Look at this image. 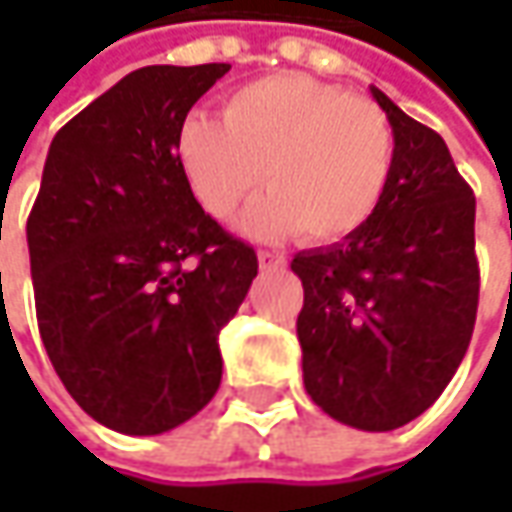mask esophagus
<instances>
[{
  "mask_svg": "<svg viewBox=\"0 0 512 512\" xmlns=\"http://www.w3.org/2000/svg\"><path fill=\"white\" fill-rule=\"evenodd\" d=\"M259 265L262 267H285L287 259H285V253H276V250H259Z\"/></svg>",
  "mask_w": 512,
  "mask_h": 512,
  "instance_id": "34e87169",
  "label": "esophagus"
}]
</instances>
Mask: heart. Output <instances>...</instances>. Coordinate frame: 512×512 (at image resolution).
<instances>
[{
	"label": "heart",
	"mask_w": 512,
	"mask_h": 512,
	"mask_svg": "<svg viewBox=\"0 0 512 512\" xmlns=\"http://www.w3.org/2000/svg\"><path fill=\"white\" fill-rule=\"evenodd\" d=\"M173 153L210 219L227 222L262 179L270 190L245 210L247 236L302 233L310 245H330L379 210L396 136L370 99L305 73H276L233 90L222 122L187 113Z\"/></svg>",
	"instance_id": "b5f03b06"
}]
</instances>
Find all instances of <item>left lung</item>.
Here are the masks:
<instances>
[{"label": "left lung", "mask_w": 512, "mask_h": 512, "mask_svg": "<svg viewBox=\"0 0 512 512\" xmlns=\"http://www.w3.org/2000/svg\"><path fill=\"white\" fill-rule=\"evenodd\" d=\"M396 136L373 219L293 256L307 396L336 422L384 433L422 416L459 370L476 325V196L444 139L370 88Z\"/></svg>", "instance_id": "1"}]
</instances>
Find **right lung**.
<instances>
[{
  "mask_svg": "<svg viewBox=\"0 0 512 512\" xmlns=\"http://www.w3.org/2000/svg\"><path fill=\"white\" fill-rule=\"evenodd\" d=\"M227 70H133L50 142L28 216L36 322L70 396L116 433H165L213 399L219 330L259 270L173 153L187 110Z\"/></svg>",
  "mask_w": 512,
  "mask_h": 512,
  "instance_id": "obj_1",
  "label": "right lung"
}]
</instances>
